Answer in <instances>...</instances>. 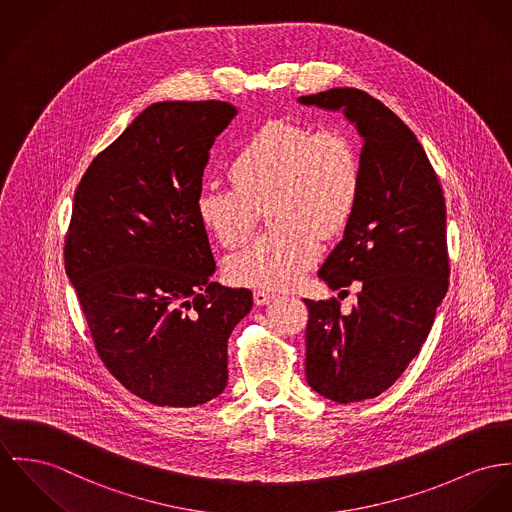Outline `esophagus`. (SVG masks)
<instances>
[{
  "label": "esophagus",
  "mask_w": 512,
  "mask_h": 512,
  "mask_svg": "<svg viewBox=\"0 0 512 512\" xmlns=\"http://www.w3.org/2000/svg\"><path fill=\"white\" fill-rule=\"evenodd\" d=\"M273 298H275V294H273V292H267V290H255V292H253V302H255L257 306H267Z\"/></svg>",
  "instance_id": "obj_1"
}]
</instances>
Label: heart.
<instances>
[{
    "label": "heart",
    "instance_id": "b5f03b06",
    "mask_svg": "<svg viewBox=\"0 0 512 512\" xmlns=\"http://www.w3.org/2000/svg\"><path fill=\"white\" fill-rule=\"evenodd\" d=\"M228 173L234 185L200 187L198 220L224 247H239L269 204L275 228L226 263L234 284L261 290L292 286L314 265L319 234L337 236L349 224L362 179L358 148L345 130L292 120L257 128Z\"/></svg>",
    "mask_w": 512,
    "mask_h": 512
}]
</instances>
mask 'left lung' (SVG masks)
I'll list each match as a JSON object with an SVG mask.
<instances>
[{
	"label": "left lung",
	"instance_id": "1",
	"mask_svg": "<svg viewBox=\"0 0 512 512\" xmlns=\"http://www.w3.org/2000/svg\"><path fill=\"white\" fill-rule=\"evenodd\" d=\"M298 101L343 109L364 138L353 216L317 273L331 290L358 282V304L343 314L337 298L304 300L306 378L337 403L372 399L419 354L446 296V202L423 146L382 101L354 87Z\"/></svg>",
	"mask_w": 512,
	"mask_h": 512
}]
</instances>
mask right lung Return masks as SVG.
<instances>
[{
	"label": "right lung",
	"instance_id": "add662e5",
	"mask_svg": "<svg viewBox=\"0 0 512 512\" xmlns=\"http://www.w3.org/2000/svg\"><path fill=\"white\" fill-rule=\"evenodd\" d=\"M224 101H167L93 159L64 241L95 351L130 394L195 407L228 384V339L253 294L210 282L197 216L208 152L236 117Z\"/></svg>",
	"mask_w": 512,
	"mask_h": 512
}]
</instances>
